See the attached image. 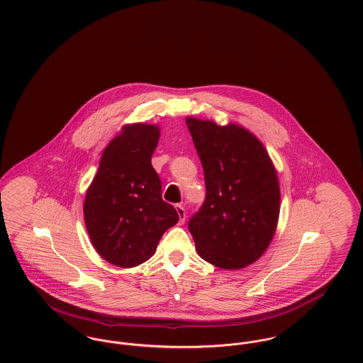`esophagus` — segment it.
<instances>
[{
    "mask_svg": "<svg viewBox=\"0 0 363 363\" xmlns=\"http://www.w3.org/2000/svg\"><path fill=\"white\" fill-rule=\"evenodd\" d=\"M175 210H177V213H178V216H179V223L182 225L184 222H185V208L181 206V204H177L175 206Z\"/></svg>",
    "mask_w": 363,
    "mask_h": 363,
    "instance_id": "esophagus-1",
    "label": "esophagus"
}]
</instances>
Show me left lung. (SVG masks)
<instances>
[{"mask_svg":"<svg viewBox=\"0 0 363 363\" xmlns=\"http://www.w3.org/2000/svg\"><path fill=\"white\" fill-rule=\"evenodd\" d=\"M203 164L206 200L189 220L197 254L225 270L252 264L277 229V170L263 144L237 123L185 119Z\"/></svg>","mask_w":363,"mask_h":363,"instance_id":"obj_1","label":"left lung"}]
</instances>
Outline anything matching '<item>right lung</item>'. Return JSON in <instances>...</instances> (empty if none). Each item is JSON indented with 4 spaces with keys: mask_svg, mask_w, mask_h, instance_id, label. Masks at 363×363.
Instances as JSON below:
<instances>
[{
    "mask_svg": "<svg viewBox=\"0 0 363 363\" xmlns=\"http://www.w3.org/2000/svg\"><path fill=\"white\" fill-rule=\"evenodd\" d=\"M160 138L157 125L131 123L109 141L84 203L86 230L97 254L119 267H134L156 252L179 216L163 201L150 159Z\"/></svg>",
    "mask_w": 363,
    "mask_h": 363,
    "instance_id": "1",
    "label": "right lung"
}]
</instances>
